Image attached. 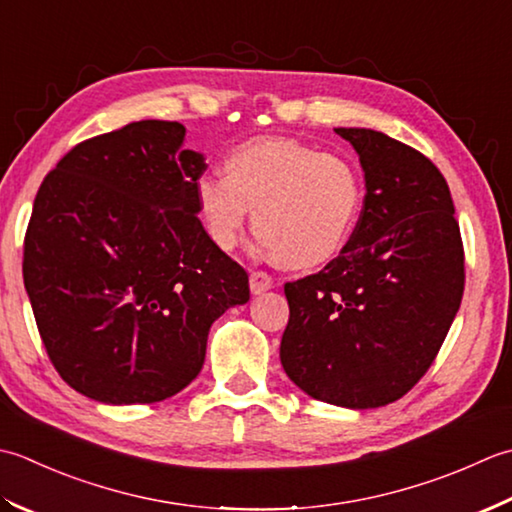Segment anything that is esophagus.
Listing matches in <instances>:
<instances>
[{
    "label": "esophagus",
    "instance_id": "esophagus-1",
    "mask_svg": "<svg viewBox=\"0 0 512 512\" xmlns=\"http://www.w3.org/2000/svg\"><path fill=\"white\" fill-rule=\"evenodd\" d=\"M271 287H274V278L267 271H252L249 274V289H252V294H263V291Z\"/></svg>",
    "mask_w": 512,
    "mask_h": 512
}]
</instances>
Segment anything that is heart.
<instances>
[{
  "mask_svg": "<svg viewBox=\"0 0 512 512\" xmlns=\"http://www.w3.org/2000/svg\"><path fill=\"white\" fill-rule=\"evenodd\" d=\"M194 194L214 245L232 249L254 210V229L271 256L302 269L327 263L349 241L364 187L342 156L271 137L236 145L225 156V176H198Z\"/></svg>",
  "mask_w": 512,
  "mask_h": 512,
  "instance_id": "obj_1",
  "label": "heart"
}]
</instances>
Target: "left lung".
Returning a JSON list of instances; mask_svg holds the SVG:
<instances>
[{"instance_id":"1","label":"left lung","mask_w":512,"mask_h":512,"mask_svg":"<svg viewBox=\"0 0 512 512\" xmlns=\"http://www.w3.org/2000/svg\"><path fill=\"white\" fill-rule=\"evenodd\" d=\"M360 156L364 205L338 258L285 285L280 362L311 398L400 400L429 371L464 294V245L442 172L411 145L336 128Z\"/></svg>"}]
</instances>
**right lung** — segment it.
Returning <instances> with one entry per match:
<instances>
[{
  "label": "right lung",
  "mask_w": 512,
  "mask_h": 512,
  "mask_svg": "<svg viewBox=\"0 0 512 512\" xmlns=\"http://www.w3.org/2000/svg\"><path fill=\"white\" fill-rule=\"evenodd\" d=\"M176 121H134L75 145L46 174L24 238V285L50 362L106 404L172 398L207 333L249 300L247 271L198 221L205 156Z\"/></svg>",
  "instance_id": "1"
}]
</instances>
